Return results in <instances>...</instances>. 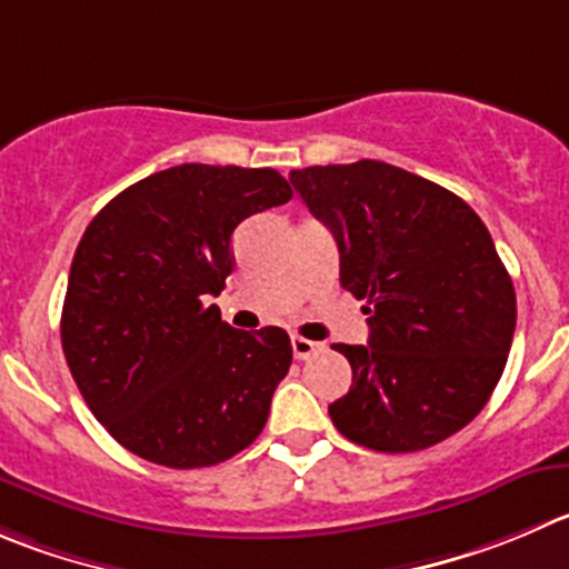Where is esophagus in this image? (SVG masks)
Returning <instances> with one entry per match:
<instances>
[{
  "label": "esophagus",
  "mask_w": 569,
  "mask_h": 569,
  "mask_svg": "<svg viewBox=\"0 0 569 569\" xmlns=\"http://www.w3.org/2000/svg\"><path fill=\"white\" fill-rule=\"evenodd\" d=\"M290 343H293L296 360H307V357H312L318 349H321L316 340H307V338H301V335H293V340H290Z\"/></svg>",
  "instance_id": "obj_1"
}]
</instances>
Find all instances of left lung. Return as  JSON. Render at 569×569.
Masks as SVG:
<instances>
[{"label":"left lung","instance_id":"obj_1","mask_svg":"<svg viewBox=\"0 0 569 569\" xmlns=\"http://www.w3.org/2000/svg\"><path fill=\"white\" fill-rule=\"evenodd\" d=\"M290 183L338 242L340 284L369 301V346H332L351 366L332 425L377 452L427 450L467 427L517 327L483 220L450 189L375 159L293 170Z\"/></svg>","mask_w":569,"mask_h":569}]
</instances>
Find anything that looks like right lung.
Listing matches in <instances>:
<instances>
[{"instance_id":"right-lung-1","label":"right lung","mask_w":569,"mask_h":569,"mask_svg":"<svg viewBox=\"0 0 569 569\" xmlns=\"http://www.w3.org/2000/svg\"><path fill=\"white\" fill-rule=\"evenodd\" d=\"M293 198L270 167L178 164L122 189L74 251L61 343L86 405L126 450L170 469L229 461L262 432L293 360L284 329L220 318L231 234Z\"/></svg>"}]
</instances>
